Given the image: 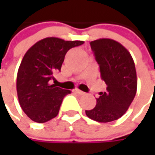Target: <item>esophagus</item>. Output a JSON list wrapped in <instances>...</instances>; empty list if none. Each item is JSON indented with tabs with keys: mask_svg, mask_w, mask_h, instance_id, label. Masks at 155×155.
<instances>
[{
	"mask_svg": "<svg viewBox=\"0 0 155 155\" xmlns=\"http://www.w3.org/2000/svg\"><path fill=\"white\" fill-rule=\"evenodd\" d=\"M74 91L77 93V94H78V95H84V91H80L79 89H75Z\"/></svg>",
	"mask_w": 155,
	"mask_h": 155,
	"instance_id": "34e87169",
	"label": "esophagus"
}]
</instances>
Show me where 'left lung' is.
<instances>
[{"instance_id": "left-lung-1", "label": "left lung", "mask_w": 155, "mask_h": 155, "mask_svg": "<svg viewBox=\"0 0 155 155\" xmlns=\"http://www.w3.org/2000/svg\"><path fill=\"white\" fill-rule=\"evenodd\" d=\"M90 44L107 91L99 93L96 106L85 113L98 122H112L126 113L135 97L137 78L134 60L129 51L116 40L99 39Z\"/></svg>"}]
</instances>
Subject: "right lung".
<instances>
[{
	"label": "right lung",
	"instance_id": "add662e5",
	"mask_svg": "<svg viewBox=\"0 0 155 155\" xmlns=\"http://www.w3.org/2000/svg\"><path fill=\"white\" fill-rule=\"evenodd\" d=\"M84 43L49 37L35 43L24 55L16 89L21 109L33 122L43 123L58 116L63 99L71 91L51 85L49 81L61 70L66 52Z\"/></svg>",
	"mask_w": 155,
	"mask_h": 155
}]
</instances>
